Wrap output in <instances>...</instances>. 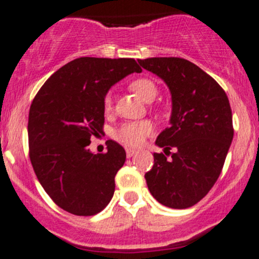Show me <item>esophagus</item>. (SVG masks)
I'll return each mask as SVG.
<instances>
[{
	"label": "esophagus",
	"mask_w": 259,
	"mask_h": 259,
	"mask_svg": "<svg viewBox=\"0 0 259 259\" xmlns=\"http://www.w3.org/2000/svg\"><path fill=\"white\" fill-rule=\"evenodd\" d=\"M137 153H138V151L135 150V149H130V148L126 149V156H127V158H132V156L135 155Z\"/></svg>",
	"instance_id": "34e87169"
}]
</instances>
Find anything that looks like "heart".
I'll return each mask as SVG.
<instances>
[{"label":"heart","mask_w":259,"mask_h":259,"mask_svg":"<svg viewBox=\"0 0 259 259\" xmlns=\"http://www.w3.org/2000/svg\"><path fill=\"white\" fill-rule=\"evenodd\" d=\"M130 90L134 91L144 101H153L158 95V86L149 77H138L129 83ZM113 109V98L110 94H106L104 98V110L110 113ZM153 124L148 120L144 121H132L122 124L115 132L114 138L121 144L126 146H140L145 142L146 138L153 133Z\"/></svg>","instance_id":"obj_1"}]
</instances>
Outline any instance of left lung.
Listing matches in <instances>:
<instances>
[{"label":"left lung","mask_w":259,"mask_h":259,"mask_svg":"<svg viewBox=\"0 0 259 259\" xmlns=\"http://www.w3.org/2000/svg\"><path fill=\"white\" fill-rule=\"evenodd\" d=\"M138 62L165 81L173 103L170 126L155 142L164 153H154L146 184L165 207H193L215 184L233 139L228 96L213 77L182 57H150Z\"/></svg>","instance_id":"8db88e82"}]
</instances>
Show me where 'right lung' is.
I'll list each match as a JSON object with an SVG mask.
<instances>
[{
	"mask_svg": "<svg viewBox=\"0 0 259 259\" xmlns=\"http://www.w3.org/2000/svg\"><path fill=\"white\" fill-rule=\"evenodd\" d=\"M133 72H142L134 59H75L49 77L31 104V164L49 197L69 213L95 215L113 198L124 148L108 140L106 153L93 154L88 146L104 133L108 90Z\"/></svg>",
	"mask_w": 259,
	"mask_h": 259,
	"instance_id": "add662e5",
	"label": "right lung"
}]
</instances>
